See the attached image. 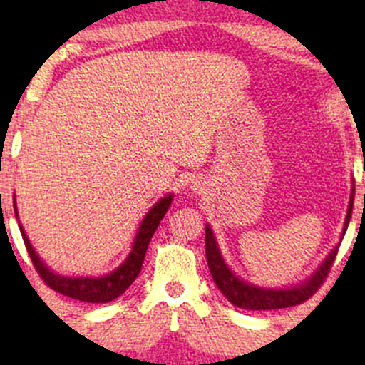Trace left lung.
<instances>
[{"mask_svg": "<svg viewBox=\"0 0 365 365\" xmlns=\"http://www.w3.org/2000/svg\"><path fill=\"white\" fill-rule=\"evenodd\" d=\"M351 210H353V194L351 200H349L348 206V215H346L344 222V231L348 227L349 219H351ZM205 247H206V261H208L210 274H212L213 282L217 284V288L222 292V295L227 298L233 305L240 309H247V311H268V309H284V307H293V305L304 304L305 300H309L316 292L319 289V286L323 284V281L329 275L330 268H332L334 261L337 256V247L329 254L325 261H323L322 267L316 270V274L309 279L304 284L295 286L292 289H263L257 288V286L247 284V282L240 281L230 268L224 263L222 256H220L219 247H217V242L213 238L212 230L210 226H206L205 230Z\"/></svg>", "mask_w": 365, "mask_h": 365, "instance_id": "left-lung-1", "label": "left lung"}]
</instances>
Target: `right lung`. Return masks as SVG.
Instances as JSON below:
<instances>
[{
    "mask_svg": "<svg viewBox=\"0 0 365 365\" xmlns=\"http://www.w3.org/2000/svg\"><path fill=\"white\" fill-rule=\"evenodd\" d=\"M171 201L173 196L162 197L159 203L146 213L145 220L141 222L138 235H135L134 245H132V251L128 254V257L121 263L120 268H116V270L111 272L109 275H104V277L72 279L53 274V272L40 261V257L36 256L35 251H33L28 237L24 235L23 226H21V235H23L26 251H28L29 257H31V263L33 267H35L36 274L42 277V281L46 282L51 289H54V292L61 293V295L65 297L73 298V300L90 302V304H106V302H111L114 298L120 297L121 293H125V289L135 281V277H138L139 272H141L143 261H145V254L150 245V240H152L153 233H155L160 220L164 219L168 208L171 206ZM14 208H16V205H14Z\"/></svg>",
    "mask_w": 365,
    "mask_h": 365,
    "instance_id": "1",
    "label": "right lung"
}]
</instances>
